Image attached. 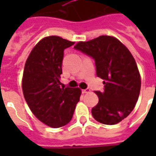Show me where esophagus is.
Here are the masks:
<instances>
[{
	"instance_id": "34e87169",
	"label": "esophagus",
	"mask_w": 156,
	"mask_h": 156,
	"mask_svg": "<svg viewBox=\"0 0 156 156\" xmlns=\"http://www.w3.org/2000/svg\"><path fill=\"white\" fill-rule=\"evenodd\" d=\"M81 91H82V93L83 94H87L90 92V89H89V88H86V89H82Z\"/></svg>"
}]
</instances>
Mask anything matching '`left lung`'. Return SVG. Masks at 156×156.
I'll list each match as a JSON object with an SVG mask.
<instances>
[{"mask_svg":"<svg viewBox=\"0 0 156 156\" xmlns=\"http://www.w3.org/2000/svg\"><path fill=\"white\" fill-rule=\"evenodd\" d=\"M94 60L96 75L103 80L104 90L96 91L98 104L92 115L101 123L114 125L134 109L141 90V76L135 59L116 38L101 35L75 46Z\"/></svg>","mask_w":156,"mask_h":156,"instance_id":"left-lung-1","label":"left lung"}]
</instances>
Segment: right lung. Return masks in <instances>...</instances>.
Returning <instances> with one entry per match:
<instances>
[{
    "label": "right lung",
    "mask_w": 156,
    "mask_h": 156,
    "mask_svg": "<svg viewBox=\"0 0 156 156\" xmlns=\"http://www.w3.org/2000/svg\"><path fill=\"white\" fill-rule=\"evenodd\" d=\"M74 44L59 36L46 37L34 48L25 64L24 98L34 115L51 128L68 124L80 101L79 87L60 86L64 50Z\"/></svg>",
    "instance_id": "add662e5"
}]
</instances>
